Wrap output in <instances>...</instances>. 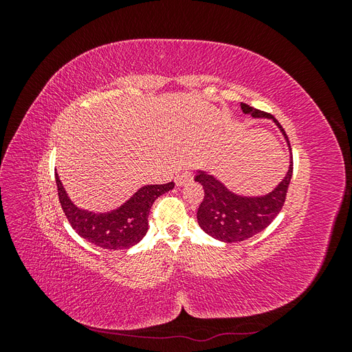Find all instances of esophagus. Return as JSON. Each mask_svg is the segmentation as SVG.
Returning a JSON list of instances; mask_svg holds the SVG:
<instances>
[{"label":"esophagus","mask_w":352,"mask_h":352,"mask_svg":"<svg viewBox=\"0 0 352 352\" xmlns=\"http://www.w3.org/2000/svg\"><path fill=\"white\" fill-rule=\"evenodd\" d=\"M192 177H194L192 172H190V170H185V172H180V173L176 176L175 182H176L177 186H184V185H186L188 182H190V180H192Z\"/></svg>","instance_id":"esophagus-1"}]
</instances>
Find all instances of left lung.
Listing matches in <instances>:
<instances>
[{"label": "left lung", "mask_w": 352, "mask_h": 352, "mask_svg": "<svg viewBox=\"0 0 352 352\" xmlns=\"http://www.w3.org/2000/svg\"><path fill=\"white\" fill-rule=\"evenodd\" d=\"M241 109L245 114H251L252 117L272 119L278 124L291 150V144L283 127L273 116L250 107L248 104L243 102H241ZM289 163V168H287V173L282 182L272 192L261 197L238 195L229 190L214 176L198 170L195 182L201 184L202 189H204V199H202L197 211L198 225L201 229L214 239L229 243L245 241L264 230L279 214L285 204L294 168L292 160Z\"/></svg>", "instance_id": "left-lung-1"}]
</instances>
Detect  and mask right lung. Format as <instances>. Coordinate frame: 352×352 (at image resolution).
I'll return each mask as SVG.
<instances>
[{
	"mask_svg": "<svg viewBox=\"0 0 352 352\" xmlns=\"http://www.w3.org/2000/svg\"><path fill=\"white\" fill-rule=\"evenodd\" d=\"M58 199L63 211L79 236L102 250H127L140 242L148 230V214L154 201L175 188L173 182L146 185L123 206L109 212H92L76 207L56 175Z\"/></svg>",
	"mask_w": 352,
	"mask_h": 352,
	"instance_id": "1",
	"label": "right lung"
}]
</instances>
